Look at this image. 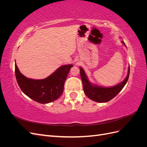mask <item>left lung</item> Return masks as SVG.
I'll list each match as a JSON object with an SVG mask.
<instances>
[{
  "label": "left lung",
  "instance_id": "1",
  "mask_svg": "<svg viewBox=\"0 0 147 147\" xmlns=\"http://www.w3.org/2000/svg\"><path fill=\"white\" fill-rule=\"evenodd\" d=\"M122 43L126 46L123 41H122ZM80 76L84 94L90 99L97 102L102 103V102H107L112 100L122 90L129 77L130 67H128L127 75L123 82L118 84L116 86L110 88L101 87L97 86L96 84H92L88 80L85 72L81 67H80Z\"/></svg>",
  "mask_w": 147,
  "mask_h": 147
}]
</instances>
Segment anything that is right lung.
Instances as JSON below:
<instances>
[{
  "label": "right lung",
  "instance_id": "obj_1",
  "mask_svg": "<svg viewBox=\"0 0 147 147\" xmlns=\"http://www.w3.org/2000/svg\"><path fill=\"white\" fill-rule=\"evenodd\" d=\"M73 65H62L46 78L34 80L26 77L15 62V76L18 84L24 94L40 104H48L57 99L64 90L65 80Z\"/></svg>",
  "mask_w": 147,
  "mask_h": 147
}]
</instances>
